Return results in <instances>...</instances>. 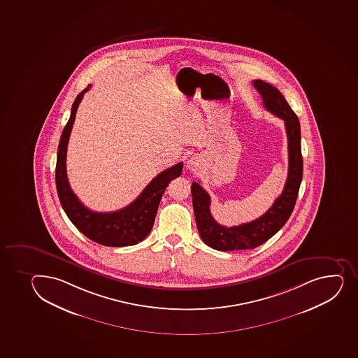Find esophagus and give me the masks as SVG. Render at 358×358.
<instances>
[{
    "mask_svg": "<svg viewBox=\"0 0 358 358\" xmlns=\"http://www.w3.org/2000/svg\"><path fill=\"white\" fill-rule=\"evenodd\" d=\"M187 168H188L189 170H192V171H196L197 168H199V163H197V159H188V162H187Z\"/></svg>",
    "mask_w": 358,
    "mask_h": 358,
    "instance_id": "obj_1",
    "label": "esophagus"
}]
</instances>
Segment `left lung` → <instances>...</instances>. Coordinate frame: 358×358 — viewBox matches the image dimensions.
<instances>
[{
    "instance_id": "obj_1",
    "label": "left lung",
    "mask_w": 358,
    "mask_h": 358,
    "mask_svg": "<svg viewBox=\"0 0 358 358\" xmlns=\"http://www.w3.org/2000/svg\"><path fill=\"white\" fill-rule=\"evenodd\" d=\"M252 83L262 96L266 110L282 118L285 124L289 151L287 182L283 192L266 214L254 221L229 228L215 221L210 213V196L197 182H194L192 185V207L199 236L215 250L254 249L271 238L290 217L302 182L303 159L299 117L278 89L261 80H255Z\"/></svg>"
}]
</instances>
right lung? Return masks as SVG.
<instances>
[{
  "instance_id": "add662e5",
  "label": "right lung",
  "mask_w": 358,
  "mask_h": 358,
  "mask_svg": "<svg viewBox=\"0 0 358 358\" xmlns=\"http://www.w3.org/2000/svg\"><path fill=\"white\" fill-rule=\"evenodd\" d=\"M90 87L92 85H88L75 99L71 107V117L66 122L59 138L55 170L57 195L68 218L89 240L106 247L135 245L149 235L155 222L156 213L163 192L170 181L181 175L183 163H177L154 177V180L141 192V195L123 209L113 213H95L83 206L71 190L68 182L66 159L68 141L73 129L78 104Z\"/></svg>"
}]
</instances>
